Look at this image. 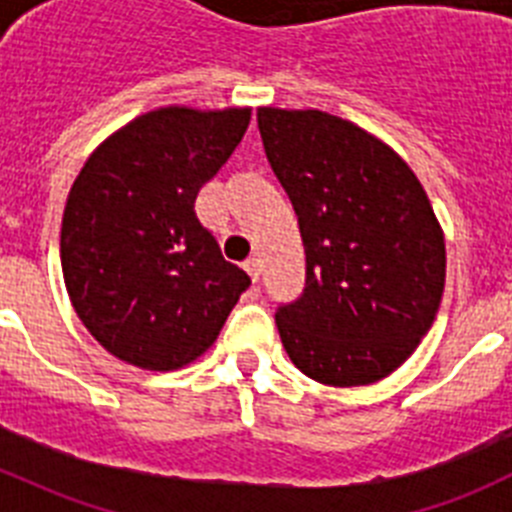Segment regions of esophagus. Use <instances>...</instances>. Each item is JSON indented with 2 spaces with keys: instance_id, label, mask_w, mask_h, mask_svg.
Segmentation results:
<instances>
[{
  "instance_id": "obj_1",
  "label": "esophagus",
  "mask_w": 512,
  "mask_h": 512,
  "mask_svg": "<svg viewBox=\"0 0 512 512\" xmlns=\"http://www.w3.org/2000/svg\"><path fill=\"white\" fill-rule=\"evenodd\" d=\"M243 269L248 271V277H251L253 282H259V277H261V261L259 259L243 261Z\"/></svg>"
}]
</instances>
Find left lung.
<instances>
[{"label":"left lung","instance_id":"obj_1","mask_svg":"<svg viewBox=\"0 0 512 512\" xmlns=\"http://www.w3.org/2000/svg\"><path fill=\"white\" fill-rule=\"evenodd\" d=\"M259 130L297 212L305 289L279 305L292 364L330 387L392 374L431 330L446 246L410 166L354 122L261 107Z\"/></svg>","mask_w":512,"mask_h":512}]
</instances>
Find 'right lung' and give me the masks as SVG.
Segmentation results:
<instances>
[{
    "label": "right lung",
    "mask_w": 512,
    "mask_h": 512,
    "mask_svg": "<svg viewBox=\"0 0 512 512\" xmlns=\"http://www.w3.org/2000/svg\"><path fill=\"white\" fill-rule=\"evenodd\" d=\"M248 120V107H161L112 133L76 176L63 282L81 323L120 361L151 372L189 364L251 284L194 212Z\"/></svg>",
    "instance_id": "1"
}]
</instances>
